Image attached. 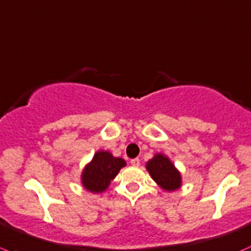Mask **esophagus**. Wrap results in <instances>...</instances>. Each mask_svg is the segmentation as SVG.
<instances>
[{
  "mask_svg": "<svg viewBox=\"0 0 251 251\" xmlns=\"http://www.w3.org/2000/svg\"><path fill=\"white\" fill-rule=\"evenodd\" d=\"M130 163L133 166H135V167H138V166L140 165V160H139V158H133V160H130Z\"/></svg>",
  "mask_w": 251,
  "mask_h": 251,
  "instance_id": "34e87169",
  "label": "esophagus"
}]
</instances>
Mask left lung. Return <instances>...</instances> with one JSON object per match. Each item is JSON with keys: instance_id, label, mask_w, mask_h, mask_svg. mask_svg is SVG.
<instances>
[{"instance_id": "left-lung-1", "label": "left lung", "mask_w": 251, "mask_h": 251, "mask_svg": "<svg viewBox=\"0 0 251 251\" xmlns=\"http://www.w3.org/2000/svg\"><path fill=\"white\" fill-rule=\"evenodd\" d=\"M152 179L166 190H176L180 187V175L166 156L156 155L146 163Z\"/></svg>"}]
</instances>
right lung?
I'll use <instances>...</instances> for the list:
<instances>
[{
	"instance_id": "right-lung-1",
	"label": "right lung",
	"mask_w": 251,
	"mask_h": 251,
	"mask_svg": "<svg viewBox=\"0 0 251 251\" xmlns=\"http://www.w3.org/2000/svg\"><path fill=\"white\" fill-rule=\"evenodd\" d=\"M125 166L126 161L122 158L113 157L107 151H99L93 161L84 168L81 182L90 192H103Z\"/></svg>"
}]
</instances>
